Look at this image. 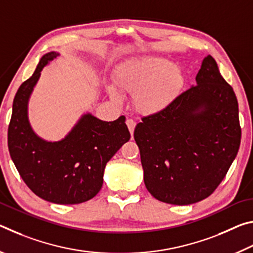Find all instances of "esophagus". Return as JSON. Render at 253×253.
Wrapping results in <instances>:
<instances>
[{
	"label": "esophagus",
	"instance_id": "esophagus-1",
	"mask_svg": "<svg viewBox=\"0 0 253 253\" xmlns=\"http://www.w3.org/2000/svg\"><path fill=\"white\" fill-rule=\"evenodd\" d=\"M126 124H127L128 129H129V131H130V134L132 135V134H134V129H135V126H136L135 121H132V119H127Z\"/></svg>",
	"mask_w": 253,
	"mask_h": 253
}]
</instances>
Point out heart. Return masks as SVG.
Listing matches in <instances>:
<instances>
[{
  "mask_svg": "<svg viewBox=\"0 0 253 253\" xmlns=\"http://www.w3.org/2000/svg\"><path fill=\"white\" fill-rule=\"evenodd\" d=\"M116 84L122 90L135 96L136 109L144 115H156L172 106L185 84L181 68L163 57H143L119 68ZM115 100L121 95L109 88Z\"/></svg>",
  "mask_w": 253,
  "mask_h": 253,
  "instance_id": "1",
  "label": "heart"
}]
</instances>
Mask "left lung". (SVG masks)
Masks as SVG:
<instances>
[{"mask_svg": "<svg viewBox=\"0 0 253 253\" xmlns=\"http://www.w3.org/2000/svg\"><path fill=\"white\" fill-rule=\"evenodd\" d=\"M195 80L168 109L142 118L134 131L145 185L164 203L188 205L211 195L241 142L237 97L210 54Z\"/></svg>", "mask_w": 253, "mask_h": 253, "instance_id": "left-lung-1", "label": "left lung"}]
</instances>
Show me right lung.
<instances>
[{
  "mask_svg": "<svg viewBox=\"0 0 253 253\" xmlns=\"http://www.w3.org/2000/svg\"><path fill=\"white\" fill-rule=\"evenodd\" d=\"M51 51L20 85L7 131L8 151L24 183L34 194L55 204H79L92 199L104 182L106 164L130 139L125 116L104 122L85 113L65 138L49 142L29 122L28 106L43 68L59 57Z\"/></svg>",
  "mask_w": 253,
  "mask_h": 253,
  "instance_id": "obj_1",
  "label": "right lung"
}]
</instances>
